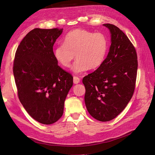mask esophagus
I'll use <instances>...</instances> for the list:
<instances>
[{"label": "esophagus", "instance_id": "obj_1", "mask_svg": "<svg viewBox=\"0 0 155 155\" xmlns=\"http://www.w3.org/2000/svg\"><path fill=\"white\" fill-rule=\"evenodd\" d=\"M73 81H74V84H78L80 82V79L78 77L74 76L73 78Z\"/></svg>", "mask_w": 155, "mask_h": 155}]
</instances>
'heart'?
I'll return each mask as SVG.
<instances>
[{"label": "heart", "mask_w": 155, "mask_h": 155, "mask_svg": "<svg viewBox=\"0 0 155 155\" xmlns=\"http://www.w3.org/2000/svg\"><path fill=\"white\" fill-rule=\"evenodd\" d=\"M108 49V41L101 33H94L83 29L73 30L65 36L63 44L54 49L56 60L64 67L68 68L76 55L71 70L75 74L94 69L101 66Z\"/></svg>", "instance_id": "1"}]
</instances>
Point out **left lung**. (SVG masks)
Segmentation results:
<instances>
[{
    "instance_id": "8db88e82",
    "label": "left lung",
    "mask_w": 155,
    "mask_h": 155,
    "mask_svg": "<svg viewBox=\"0 0 155 155\" xmlns=\"http://www.w3.org/2000/svg\"><path fill=\"white\" fill-rule=\"evenodd\" d=\"M110 33L108 54L101 66L83 79L84 103L96 120L110 121L124 110L134 92L137 55L127 36L117 26L104 24Z\"/></svg>"
}]
</instances>
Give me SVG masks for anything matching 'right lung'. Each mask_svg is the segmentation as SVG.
<instances>
[{"mask_svg":"<svg viewBox=\"0 0 155 155\" xmlns=\"http://www.w3.org/2000/svg\"><path fill=\"white\" fill-rule=\"evenodd\" d=\"M62 32L63 29H34L15 53L13 74L18 98L32 118L44 124L61 118L73 85V77L58 65L54 56L53 45Z\"/></svg>","mask_w":155,"mask_h":155,"instance_id":"1","label":"right lung"}]
</instances>
